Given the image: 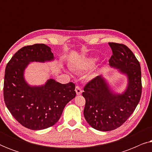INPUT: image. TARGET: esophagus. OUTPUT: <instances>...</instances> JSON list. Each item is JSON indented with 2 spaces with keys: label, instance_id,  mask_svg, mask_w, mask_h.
<instances>
[{
  "label": "esophagus",
  "instance_id": "1",
  "mask_svg": "<svg viewBox=\"0 0 152 152\" xmlns=\"http://www.w3.org/2000/svg\"><path fill=\"white\" fill-rule=\"evenodd\" d=\"M75 92H76L77 95H81V93H82V89H81V88H80V86H77L75 87Z\"/></svg>",
  "mask_w": 152,
  "mask_h": 152
}]
</instances>
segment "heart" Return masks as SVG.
<instances>
[{
    "label": "heart",
    "mask_w": 152,
    "mask_h": 152,
    "mask_svg": "<svg viewBox=\"0 0 152 152\" xmlns=\"http://www.w3.org/2000/svg\"><path fill=\"white\" fill-rule=\"evenodd\" d=\"M97 61V57H90L86 59L83 63L82 66V69L83 70H89L92 68L95 65Z\"/></svg>",
    "instance_id": "obj_1"
}]
</instances>
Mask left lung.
I'll use <instances>...</instances> for the list:
<instances>
[{"mask_svg": "<svg viewBox=\"0 0 152 152\" xmlns=\"http://www.w3.org/2000/svg\"><path fill=\"white\" fill-rule=\"evenodd\" d=\"M109 45L113 52L109 65L126 75L128 84L124 92L117 94L100 75L84 86V118L93 128L101 132L114 130L124 124L134 113L142 93L140 65L134 53L122 43Z\"/></svg>", "mask_w": 152, "mask_h": 152, "instance_id": "8db88e82", "label": "left lung"}]
</instances>
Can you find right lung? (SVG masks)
<instances>
[{"label": "right lung", "mask_w": 152, "mask_h": 152, "mask_svg": "<svg viewBox=\"0 0 152 152\" xmlns=\"http://www.w3.org/2000/svg\"><path fill=\"white\" fill-rule=\"evenodd\" d=\"M54 59L51 48L42 43L24 46L14 54L5 68L3 95L6 107L25 127L41 130L53 126L64 107L76 96L72 82L62 84L50 79L44 85L30 86L24 71L30 62Z\"/></svg>", "instance_id": "add662e5"}]
</instances>
